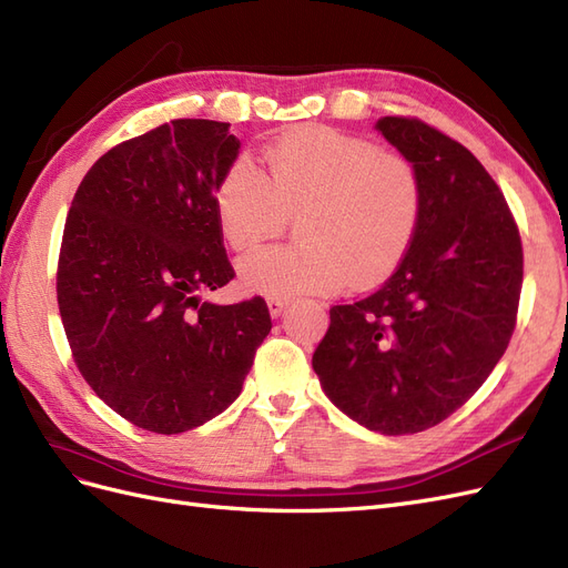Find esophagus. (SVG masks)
I'll return each mask as SVG.
<instances>
[{"label": "esophagus", "mask_w": 568, "mask_h": 568, "mask_svg": "<svg viewBox=\"0 0 568 568\" xmlns=\"http://www.w3.org/2000/svg\"><path fill=\"white\" fill-rule=\"evenodd\" d=\"M288 305V298H267V311L272 317H280Z\"/></svg>", "instance_id": "obj_1"}]
</instances>
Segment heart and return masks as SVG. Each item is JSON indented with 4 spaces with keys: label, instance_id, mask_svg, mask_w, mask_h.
I'll list each match as a JSON object with an SVG mask.
<instances>
[{
    "label": "heart",
    "instance_id": "b5f03b06",
    "mask_svg": "<svg viewBox=\"0 0 568 568\" xmlns=\"http://www.w3.org/2000/svg\"><path fill=\"white\" fill-rule=\"evenodd\" d=\"M265 175L248 159L234 161L215 189L217 227L246 253L298 215L291 246H274L239 263L255 294L288 298L367 288L403 263L419 227L422 180L398 151L332 128L288 130L263 151Z\"/></svg>",
    "mask_w": 568,
    "mask_h": 568
}]
</instances>
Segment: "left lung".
Segmentation results:
<instances>
[{"label":"left lung","mask_w":568,"mask_h":568,"mask_svg":"<svg viewBox=\"0 0 568 568\" xmlns=\"http://www.w3.org/2000/svg\"><path fill=\"white\" fill-rule=\"evenodd\" d=\"M374 128L417 168L419 227L379 291L332 307L313 369L343 415L405 436L448 419L500 363L524 251L503 192L469 149L415 118Z\"/></svg>","instance_id":"8db88e82"}]
</instances>
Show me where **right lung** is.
Returning a JSON list of instances; mask_svg holds the SVG:
<instances>
[{"label": "right lung", "mask_w": 568, "mask_h": 568, "mask_svg": "<svg viewBox=\"0 0 568 568\" xmlns=\"http://www.w3.org/2000/svg\"><path fill=\"white\" fill-rule=\"evenodd\" d=\"M239 146L230 123L173 120L106 151L65 217L57 296L75 365L113 412L153 434L225 412L272 329L261 296L201 301L234 277L215 189Z\"/></svg>", "instance_id": "right-lung-1"}]
</instances>
